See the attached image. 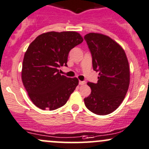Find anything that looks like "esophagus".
I'll return each instance as SVG.
<instances>
[{
	"label": "esophagus",
	"instance_id": "34e87169",
	"mask_svg": "<svg viewBox=\"0 0 149 149\" xmlns=\"http://www.w3.org/2000/svg\"><path fill=\"white\" fill-rule=\"evenodd\" d=\"M79 84H80V85H84V84H86V81H79Z\"/></svg>",
	"mask_w": 149,
	"mask_h": 149
}]
</instances>
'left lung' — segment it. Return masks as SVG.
Wrapping results in <instances>:
<instances>
[{"instance_id":"obj_1","label":"left lung","mask_w":149,"mask_h":149,"mask_svg":"<svg viewBox=\"0 0 149 149\" xmlns=\"http://www.w3.org/2000/svg\"><path fill=\"white\" fill-rule=\"evenodd\" d=\"M92 56L93 70L99 72L98 82H88L91 93L85 106L98 115H107L123 101L130 83V70L124 50L110 37L90 33L84 36Z\"/></svg>"}]
</instances>
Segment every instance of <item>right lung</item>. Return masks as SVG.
<instances>
[{"mask_svg":"<svg viewBox=\"0 0 149 149\" xmlns=\"http://www.w3.org/2000/svg\"><path fill=\"white\" fill-rule=\"evenodd\" d=\"M83 40L75 31H51L39 35L29 45L23 58L21 79L31 101L38 108L58 109L74 91L79 80L60 74L58 68L67 66L69 51Z\"/></svg>","mask_w":149,"mask_h":149,"instance_id":"right-lung-1","label":"right lung"}]
</instances>
